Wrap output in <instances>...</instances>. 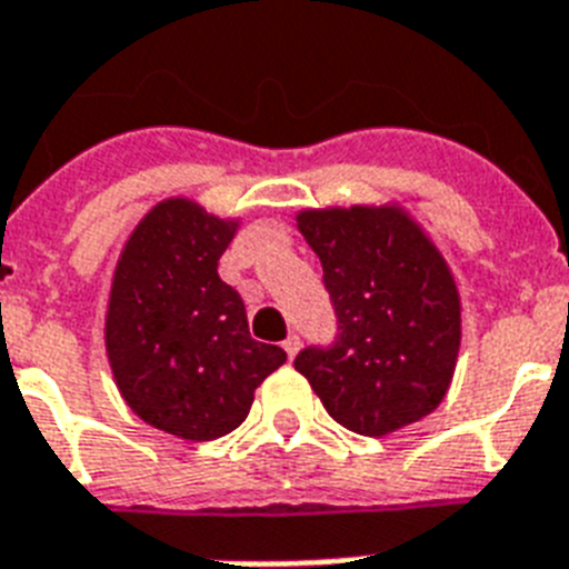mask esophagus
Returning a JSON list of instances; mask_svg holds the SVG:
<instances>
[{"label":"esophagus","instance_id":"34e87169","mask_svg":"<svg viewBox=\"0 0 569 569\" xmlns=\"http://www.w3.org/2000/svg\"><path fill=\"white\" fill-rule=\"evenodd\" d=\"M281 349L288 351V358H290V360H293V358H296V355H299V349H302V342H299V337H296V335H290V337H288V340L281 342Z\"/></svg>","mask_w":569,"mask_h":569}]
</instances>
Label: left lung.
I'll return each mask as SVG.
<instances>
[{
	"mask_svg": "<svg viewBox=\"0 0 569 569\" xmlns=\"http://www.w3.org/2000/svg\"><path fill=\"white\" fill-rule=\"evenodd\" d=\"M322 261L340 335L293 360L328 416L389 436L442 403L457 372L462 302L442 250L396 200L296 211Z\"/></svg>",
	"mask_w": 569,
	"mask_h": 569,
	"instance_id": "8db88e82",
	"label": "left lung"
}]
</instances>
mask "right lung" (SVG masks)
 <instances>
[{
	"label": "right lung",
	"instance_id": "right-lung-1",
	"mask_svg": "<svg viewBox=\"0 0 569 569\" xmlns=\"http://www.w3.org/2000/svg\"><path fill=\"white\" fill-rule=\"evenodd\" d=\"M241 227L189 197H166L133 227L110 281L104 346L130 410L162 433L211 442L247 419L288 355L250 337L218 261Z\"/></svg>",
	"mask_w": 569,
	"mask_h": 569
}]
</instances>
